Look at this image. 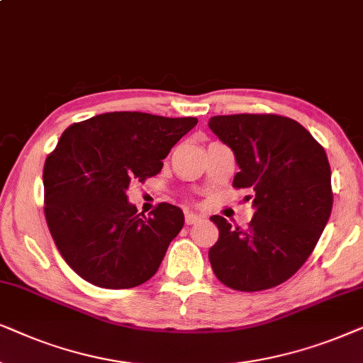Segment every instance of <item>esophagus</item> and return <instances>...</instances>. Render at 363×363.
<instances>
[{"mask_svg": "<svg viewBox=\"0 0 363 363\" xmlns=\"http://www.w3.org/2000/svg\"><path fill=\"white\" fill-rule=\"evenodd\" d=\"M184 219H186V224H187V225H192V224H196V222L201 220V216L192 214V212H186Z\"/></svg>", "mask_w": 363, "mask_h": 363, "instance_id": "34e87169", "label": "esophagus"}]
</instances>
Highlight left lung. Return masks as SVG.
Segmentation results:
<instances>
[{
	"instance_id": "8db88e82",
	"label": "left lung",
	"mask_w": 363,
	"mask_h": 363,
	"mask_svg": "<svg viewBox=\"0 0 363 363\" xmlns=\"http://www.w3.org/2000/svg\"><path fill=\"white\" fill-rule=\"evenodd\" d=\"M211 131L234 151L232 186L249 192L254 217L242 229L222 216L209 249L216 277L240 292L286 282L315 249L332 212L327 154L297 121L279 114L214 116Z\"/></svg>"
}]
</instances>
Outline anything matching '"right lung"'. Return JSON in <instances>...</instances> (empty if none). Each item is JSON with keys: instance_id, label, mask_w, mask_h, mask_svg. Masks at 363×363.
Instances as JSON below:
<instances>
[{"instance_id": "obj_1", "label": "right lung", "mask_w": 363, "mask_h": 363, "mask_svg": "<svg viewBox=\"0 0 363 363\" xmlns=\"http://www.w3.org/2000/svg\"><path fill=\"white\" fill-rule=\"evenodd\" d=\"M196 124L197 118L119 111L61 134L43 169L45 217L61 257L79 277L103 289H131L157 272L184 214L161 202L146 217L125 191L156 176Z\"/></svg>"}]
</instances>
